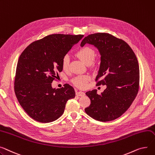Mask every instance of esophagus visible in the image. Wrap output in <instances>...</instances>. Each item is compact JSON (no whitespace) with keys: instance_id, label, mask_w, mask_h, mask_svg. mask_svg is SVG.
Masks as SVG:
<instances>
[{"instance_id":"1","label":"esophagus","mask_w":155,"mask_h":155,"mask_svg":"<svg viewBox=\"0 0 155 155\" xmlns=\"http://www.w3.org/2000/svg\"><path fill=\"white\" fill-rule=\"evenodd\" d=\"M76 95L77 96H78V97H84L85 95V94L84 92H83V91H77L76 92Z\"/></svg>"}]
</instances>
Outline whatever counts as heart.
Here are the masks:
<instances>
[{
    "mask_svg": "<svg viewBox=\"0 0 155 155\" xmlns=\"http://www.w3.org/2000/svg\"><path fill=\"white\" fill-rule=\"evenodd\" d=\"M95 51L91 47L85 46L80 48L76 53V55L87 65L93 64V61L95 57ZM70 64V57L65 55L61 59V67L64 70H68ZM90 80V77L87 75H80L72 80V83L80 88H85L87 87Z\"/></svg>",
    "mask_w": 155,
    "mask_h": 155,
    "instance_id": "heart-1",
    "label": "heart"
}]
</instances>
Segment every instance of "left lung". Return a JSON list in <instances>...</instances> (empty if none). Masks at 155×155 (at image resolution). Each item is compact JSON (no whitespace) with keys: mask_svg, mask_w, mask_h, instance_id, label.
Masks as SVG:
<instances>
[{"mask_svg":"<svg viewBox=\"0 0 155 155\" xmlns=\"http://www.w3.org/2000/svg\"><path fill=\"white\" fill-rule=\"evenodd\" d=\"M95 46L101 55V64L96 77L97 85H107L100 95L94 90L86 93L90 105L87 114L100 121H109L121 117L135 99L140 86L137 58L129 45L107 33L88 35L81 42Z\"/></svg>","mask_w":155,"mask_h":155,"instance_id":"obj_1","label":"left lung"}]
</instances>
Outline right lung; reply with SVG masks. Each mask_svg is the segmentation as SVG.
I'll use <instances>...</instances> for the list:
<instances>
[{
  "mask_svg": "<svg viewBox=\"0 0 155 155\" xmlns=\"http://www.w3.org/2000/svg\"><path fill=\"white\" fill-rule=\"evenodd\" d=\"M83 35L51 34L31 43L20 55L14 80L16 97L31 118L41 123L57 120L67 101L75 97L68 84L53 88L51 83L61 72V59Z\"/></svg>",
  "mask_w": 155,
  "mask_h": 155,
  "instance_id": "add662e5",
  "label": "right lung"
}]
</instances>
